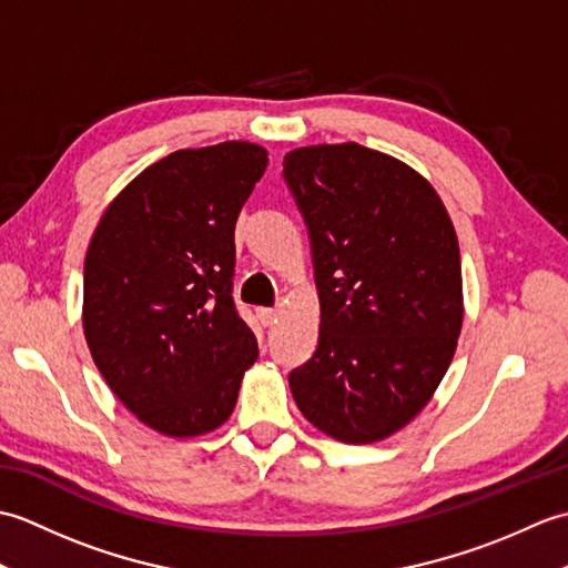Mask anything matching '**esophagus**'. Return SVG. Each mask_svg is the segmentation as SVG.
Wrapping results in <instances>:
<instances>
[{"label": "esophagus", "instance_id": "esophagus-1", "mask_svg": "<svg viewBox=\"0 0 568 568\" xmlns=\"http://www.w3.org/2000/svg\"><path fill=\"white\" fill-rule=\"evenodd\" d=\"M258 320H261L263 327H271V324L277 320V312L271 310V307H261L258 310Z\"/></svg>", "mask_w": 568, "mask_h": 568}]
</instances>
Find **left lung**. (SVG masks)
Here are the masks:
<instances>
[{
	"instance_id": "obj_1",
	"label": "left lung",
	"mask_w": 568,
	"mask_h": 568,
	"mask_svg": "<svg viewBox=\"0 0 568 568\" xmlns=\"http://www.w3.org/2000/svg\"><path fill=\"white\" fill-rule=\"evenodd\" d=\"M320 293V342L291 371L312 425L346 444L403 429L437 390L464 322L449 212L413 168L358 143L285 155Z\"/></svg>"
}]
</instances>
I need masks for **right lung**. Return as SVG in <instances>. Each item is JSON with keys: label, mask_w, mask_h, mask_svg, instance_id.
<instances>
[{"label": "right lung", "mask_w": 568, "mask_h": 568, "mask_svg": "<svg viewBox=\"0 0 568 568\" xmlns=\"http://www.w3.org/2000/svg\"><path fill=\"white\" fill-rule=\"evenodd\" d=\"M265 165L248 141L175 151L131 180L92 234L84 339L112 393L165 437L222 427L258 358L232 285L234 226Z\"/></svg>", "instance_id": "obj_1"}]
</instances>
